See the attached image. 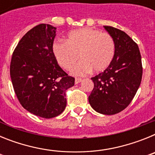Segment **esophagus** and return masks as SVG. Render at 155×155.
Masks as SVG:
<instances>
[{"instance_id": "1", "label": "esophagus", "mask_w": 155, "mask_h": 155, "mask_svg": "<svg viewBox=\"0 0 155 155\" xmlns=\"http://www.w3.org/2000/svg\"><path fill=\"white\" fill-rule=\"evenodd\" d=\"M82 81L81 78H75V84H78V83H80L81 81Z\"/></svg>"}]
</instances>
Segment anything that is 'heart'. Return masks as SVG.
<instances>
[{
	"mask_svg": "<svg viewBox=\"0 0 155 155\" xmlns=\"http://www.w3.org/2000/svg\"><path fill=\"white\" fill-rule=\"evenodd\" d=\"M53 52L57 63L66 71H71L78 61L81 62L74 70L75 75L99 73L109 68L116 53L113 37L107 32L83 28L71 31L65 42H55Z\"/></svg>",
	"mask_w": 155,
	"mask_h": 155,
	"instance_id": "obj_1",
	"label": "heart"
}]
</instances>
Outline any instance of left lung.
Listing matches in <instances>:
<instances>
[{
    "label": "left lung",
    "mask_w": 155,
    "mask_h": 155,
    "mask_svg": "<svg viewBox=\"0 0 155 155\" xmlns=\"http://www.w3.org/2000/svg\"><path fill=\"white\" fill-rule=\"evenodd\" d=\"M104 28L114 39L116 53L109 68L91 78L94 87L88 102L98 113L114 115L132 102L141 82L143 68L136 42L122 30Z\"/></svg>",
    "instance_id": "obj_1"
}]
</instances>
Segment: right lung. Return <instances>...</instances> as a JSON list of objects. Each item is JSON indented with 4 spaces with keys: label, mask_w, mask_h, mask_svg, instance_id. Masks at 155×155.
<instances>
[{
    "label": "right lung",
    "mask_w": 155,
    "mask_h": 155,
    "mask_svg": "<svg viewBox=\"0 0 155 155\" xmlns=\"http://www.w3.org/2000/svg\"><path fill=\"white\" fill-rule=\"evenodd\" d=\"M56 28L39 24L27 32L13 52L10 74L19 102L29 113L50 119L67 105L66 91L74 84L53 52Z\"/></svg>",
    "instance_id": "add662e5"
}]
</instances>
